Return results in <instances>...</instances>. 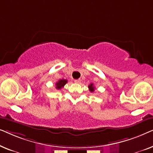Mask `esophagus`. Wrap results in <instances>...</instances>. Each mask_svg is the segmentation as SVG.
I'll return each instance as SVG.
<instances>
[{
	"mask_svg": "<svg viewBox=\"0 0 153 153\" xmlns=\"http://www.w3.org/2000/svg\"><path fill=\"white\" fill-rule=\"evenodd\" d=\"M74 82L76 83H81V79H75Z\"/></svg>",
	"mask_w": 153,
	"mask_h": 153,
	"instance_id": "34e87169",
	"label": "esophagus"
}]
</instances>
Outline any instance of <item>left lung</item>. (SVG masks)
Segmentation results:
<instances>
[{
    "label": "left lung",
    "instance_id": "8db88e82",
    "mask_svg": "<svg viewBox=\"0 0 153 153\" xmlns=\"http://www.w3.org/2000/svg\"><path fill=\"white\" fill-rule=\"evenodd\" d=\"M88 88H89V91L92 92V93L94 92V91H95V87H94L93 83H91V84L88 85Z\"/></svg>",
    "mask_w": 153,
    "mask_h": 153
}]
</instances>
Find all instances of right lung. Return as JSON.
Instances as JSON below:
<instances>
[{
	"label": "right lung",
	"mask_w": 153,
	"mask_h": 153,
	"mask_svg": "<svg viewBox=\"0 0 153 153\" xmlns=\"http://www.w3.org/2000/svg\"><path fill=\"white\" fill-rule=\"evenodd\" d=\"M67 83H68V80H66V79H60V80L58 81V82H56V88L58 90L61 89L62 88L64 87V85H65Z\"/></svg>",
	"instance_id": "obj_1"
}]
</instances>
